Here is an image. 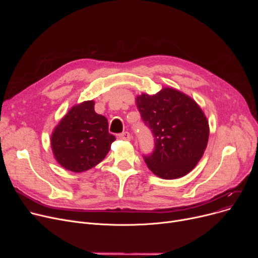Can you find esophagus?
Instances as JSON below:
<instances>
[{
  "mask_svg": "<svg viewBox=\"0 0 258 258\" xmlns=\"http://www.w3.org/2000/svg\"><path fill=\"white\" fill-rule=\"evenodd\" d=\"M119 138H120V139H122V140L130 141V140L132 139V136H131V134H130V133H127V132H123V133H121V134L119 135Z\"/></svg>",
  "mask_w": 258,
  "mask_h": 258,
  "instance_id": "34e87169",
  "label": "esophagus"
}]
</instances>
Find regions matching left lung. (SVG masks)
I'll list each match as a JSON object with an SVG mask.
<instances>
[{
	"label": "left lung",
	"mask_w": 258,
	"mask_h": 258,
	"mask_svg": "<svg viewBox=\"0 0 258 258\" xmlns=\"http://www.w3.org/2000/svg\"><path fill=\"white\" fill-rule=\"evenodd\" d=\"M136 105L155 137L154 152L143 157L147 167L165 180L190 172L209 138L208 121L199 104L178 90L163 88L155 95H139Z\"/></svg>",
	"instance_id": "left-lung-1"
}]
</instances>
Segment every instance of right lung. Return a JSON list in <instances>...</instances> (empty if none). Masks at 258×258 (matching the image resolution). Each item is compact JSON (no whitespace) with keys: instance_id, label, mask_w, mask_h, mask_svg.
<instances>
[{"instance_id":"right-lung-1","label":"right lung","mask_w":258,"mask_h":258,"mask_svg":"<svg viewBox=\"0 0 258 258\" xmlns=\"http://www.w3.org/2000/svg\"><path fill=\"white\" fill-rule=\"evenodd\" d=\"M93 100L74 105L51 135L54 158L66 169L84 172L96 166L116 140L107 119L94 110Z\"/></svg>"}]
</instances>
